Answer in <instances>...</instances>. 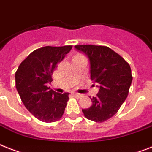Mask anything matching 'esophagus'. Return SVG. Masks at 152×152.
<instances>
[{
	"label": "esophagus",
	"instance_id": "1",
	"mask_svg": "<svg viewBox=\"0 0 152 152\" xmlns=\"http://www.w3.org/2000/svg\"><path fill=\"white\" fill-rule=\"evenodd\" d=\"M72 94H73L74 96H76V97H80L81 96H82V94H80L79 93H76V92H74V93H72Z\"/></svg>",
	"mask_w": 152,
	"mask_h": 152
}]
</instances>
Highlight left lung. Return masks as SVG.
<instances>
[{
	"label": "left lung",
	"instance_id": "obj_1",
	"mask_svg": "<svg viewBox=\"0 0 152 152\" xmlns=\"http://www.w3.org/2000/svg\"><path fill=\"white\" fill-rule=\"evenodd\" d=\"M90 62L91 79L98 83V93L91 99L92 105L82 109L90 120L102 123L114 115L128 95L131 85V69L119 55L108 47L76 45Z\"/></svg>",
	"mask_w": 152,
	"mask_h": 152
}]
</instances>
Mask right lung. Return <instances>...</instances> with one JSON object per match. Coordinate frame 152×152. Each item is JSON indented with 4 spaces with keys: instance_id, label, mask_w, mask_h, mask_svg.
I'll return each mask as SVG.
<instances>
[{
    "instance_id": "1",
    "label": "right lung",
    "mask_w": 152,
    "mask_h": 152,
    "mask_svg": "<svg viewBox=\"0 0 152 152\" xmlns=\"http://www.w3.org/2000/svg\"><path fill=\"white\" fill-rule=\"evenodd\" d=\"M72 46L39 48L30 54L15 72V87L25 107L39 120L53 123L60 119L69 93L59 94L48 87L53 72Z\"/></svg>"
}]
</instances>
